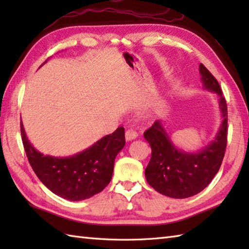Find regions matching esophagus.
Returning a JSON list of instances; mask_svg holds the SVG:
<instances>
[{"instance_id": "34e87169", "label": "esophagus", "mask_w": 249, "mask_h": 249, "mask_svg": "<svg viewBox=\"0 0 249 249\" xmlns=\"http://www.w3.org/2000/svg\"><path fill=\"white\" fill-rule=\"evenodd\" d=\"M137 136H138V134H137L134 129H128V130H126V133H125V140L127 142L131 141V140H135L137 138Z\"/></svg>"}]
</instances>
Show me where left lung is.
Here are the masks:
<instances>
[{
  "label": "left lung",
  "instance_id": "8db88e82",
  "mask_svg": "<svg viewBox=\"0 0 249 249\" xmlns=\"http://www.w3.org/2000/svg\"><path fill=\"white\" fill-rule=\"evenodd\" d=\"M199 72L203 89L218 96L221 124L214 139L197 152H186L174 145L161 120L156 121L144 133L152 149V157L145 168L146 182L156 192L174 199H185L199 194L218 172L227 146L226 99L219 84L203 64Z\"/></svg>",
  "mask_w": 249,
  "mask_h": 249
}]
</instances>
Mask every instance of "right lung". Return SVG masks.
<instances>
[{"label":"right lung","mask_w":249,"mask_h":249,"mask_svg":"<svg viewBox=\"0 0 249 249\" xmlns=\"http://www.w3.org/2000/svg\"><path fill=\"white\" fill-rule=\"evenodd\" d=\"M20 128L26 156L37 178L52 193L71 201L89 199L107 186L115 157L125 145L124 128L119 127L80 153L55 157L44 155L32 145L22 122Z\"/></svg>","instance_id":"add662e5"}]
</instances>
